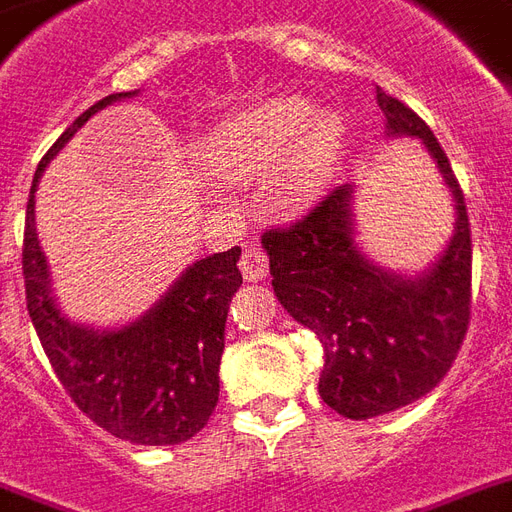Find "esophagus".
<instances>
[{"label": "esophagus", "mask_w": 512, "mask_h": 512, "mask_svg": "<svg viewBox=\"0 0 512 512\" xmlns=\"http://www.w3.org/2000/svg\"><path fill=\"white\" fill-rule=\"evenodd\" d=\"M242 275H245V281L256 283L261 278H267V272H270V259H267V253L259 245H248L245 253H242Z\"/></svg>", "instance_id": "1"}]
</instances>
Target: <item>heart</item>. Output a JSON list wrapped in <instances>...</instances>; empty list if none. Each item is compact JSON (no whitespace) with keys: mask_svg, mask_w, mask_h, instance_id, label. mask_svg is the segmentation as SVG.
<instances>
[{"mask_svg":"<svg viewBox=\"0 0 512 512\" xmlns=\"http://www.w3.org/2000/svg\"><path fill=\"white\" fill-rule=\"evenodd\" d=\"M346 128L333 111H316L300 95L264 100L215 128L201 152V166L226 182L275 179L283 204H302L319 193L341 158Z\"/></svg>","mask_w":512,"mask_h":512,"instance_id":"1","label":"heart"}]
</instances>
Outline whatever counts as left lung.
<instances>
[{"label": "left lung", "mask_w": 512, "mask_h": 512, "mask_svg": "<svg viewBox=\"0 0 512 512\" xmlns=\"http://www.w3.org/2000/svg\"><path fill=\"white\" fill-rule=\"evenodd\" d=\"M376 103L384 133L420 138L453 196V237L442 256L414 278L376 267L354 240V185H338L305 218L261 237L275 297L324 346L319 395L352 420L431 393L464 343L472 308V231L453 166L412 108L379 87Z\"/></svg>", "instance_id": "left-lung-1"}]
</instances>
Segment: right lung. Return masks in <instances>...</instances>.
I'll return each mask as SVG.
<instances>
[{"instance_id":"add662e5","label":"right lung","mask_w":512,"mask_h":512,"mask_svg":"<svg viewBox=\"0 0 512 512\" xmlns=\"http://www.w3.org/2000/svg\"><path fill=\"white\" fill-rule=\"evenodd\" d=\"M87 108L48 149L32 179L24 226L26 308L54 374L92 423L133 445H179L207 425L218 406L226 316L242 275L240 248L190 264L141 319L119 330H92L67 319L51 294V275L35 229V190L48 160L95 111Z\"/></svg>"}]
</instances>
